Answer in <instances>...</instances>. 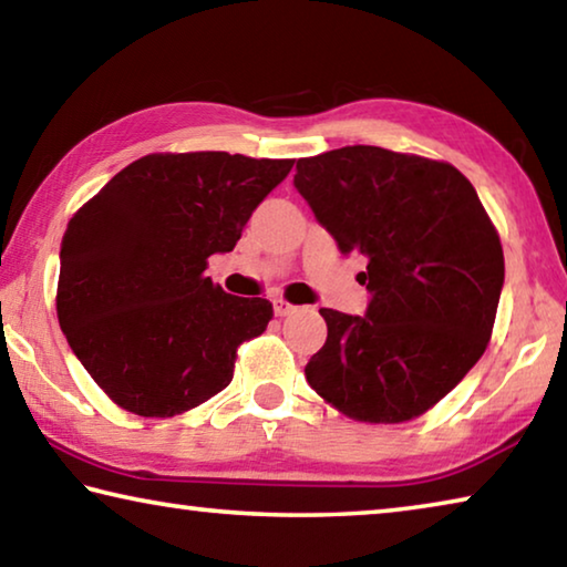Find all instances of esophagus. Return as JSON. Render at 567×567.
<instances>
[{
	"instance_id": "1",
	"label": "esophagus",
	"mask_w": 567,
	"mask_h": 567,
	"mask_svg": "<svg viewBox=\"0 0 567 567\" xmlns=\"http://www.w3.org/2000/svg\"><path fill=\"white\" fill-rule=\"evenodd\" d=\"M272 305H275V315H277V318H290V315L297 312V307L290 305L287 300H282V297H277V300H275Z\"/></svg>"
}]
</instances>
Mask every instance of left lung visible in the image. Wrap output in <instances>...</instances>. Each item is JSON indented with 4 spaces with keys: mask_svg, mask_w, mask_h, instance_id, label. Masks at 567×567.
I'll list each match as a JSON object with an SVG mask.
<instances>
[{
    "mask_svg": "<svg viewBox=\"0 0 567 567\" xmlns=\"http://www.w3.org/2000/svg\"><path fill=\"white\" fill-rule=\"evenodd\" d=\"M295 187L342 255L368 257L364 315L322 307L328 340L305 364L344 415L405 422L485 352L505 282L501 237L447 162L352 145L297 159Z\"/></svg>",
    "mask_w": 567,
    "mask_h": 567,
    "instance_id": "8db88e82",
    "label": "left lung"
}]
</instances>
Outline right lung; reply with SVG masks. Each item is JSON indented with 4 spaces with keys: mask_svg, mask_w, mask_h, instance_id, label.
Segmentation results:
<instances>
[{
    "mask_svg": "<svg viewBox=\"0 0 567 567\" xmlns=\"http://www.w3.org/2000/svg\"><path fill=\"white\" fill-rule=\"evenodd\" d=\"M290 169L229 152L147 155L70 219L56 318L120 408L172 417L229 385L237 348L265 332L272 302L213 285L207 257L233 252Z\"/></svg>",
    "mask_w": 567,
    "mask_h": 567,
    "instance_id": "1",
    "label": "right lung"
}]
</instances>
